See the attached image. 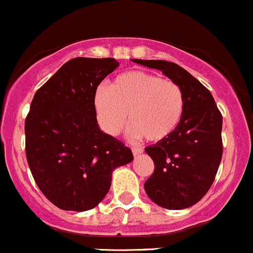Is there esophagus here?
I'll return each instance as SVG.
<instances>
[{
  "mask_svg": "<svg viewBox=\"0 0 253 253\" xmlns=\"http://www.w3.org/2000/svg\"><path fill=\"white\" fill-rule=\"evenodd\" d=\"M132 153H133L134 157H138L143 153V148H132Z\"/></svg>",
  "mask_w": 253,
  "mask_h": 253,
  "instance_id": "esophagus-1",
  "label": "esophagus"
}]
</instances>
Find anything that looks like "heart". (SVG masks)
Returning a JSON list of instances; mask_svg holds the SVG:
<instances>
[{"label":"heart","mask_w":253,"mask_h":253,"mask_svg":"<svg viewBox=\"0 0 253 253\" xmlns=\"http://www.w3.org/2000/svg\"><path fill=\"white\" fill-rule=\"evenodd\" d=\"M99 124L106 133L117 136L127 125L131 134L159 142L175 132L185 110V96L174 81L142 71L121 73L110 86L96 88L93 98Z\"/></svg>","instance_id":"obj_1"}]
</instances>
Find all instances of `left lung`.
<instances>
[{
  "mask_svg": "<svg viewBox=\"0 0 253 253\" xmlns=\"http://www.w3.org/2000/svg\"><path fill=\"white\" fill-rule=\"evenodd\" d=\"M132 61L155 68L181 86L185 110L172 134L145 147L154 162V172L145 181L150 200L167 209H185L208 192L223 155V116L211 91L174 62L163 60Z\"/></svg>",
  "mask_w": 253,
  "mask_h": 253,
  "instance_id": "obj_1",
  "label": "left lung"
}]
</instances>
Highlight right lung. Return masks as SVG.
Segmentation results:
<instances>
[{
    "instance_id": "1",
    "label": "right lung",
    "mask_w": 253,
    "mask_h": 253,
    "mask_svg": "<svg viewBox=\"0 0 253 253\" xmlns=\"http://www.w3.org/2000/svg\"><path fill=\"white\" fill-rule=\"evenodd\" d=\"M119 66L115 58L76 57L38 89L25 119V154L45 197L63 211L94 208L131 149L100 131L94 93Z\"/></svg>"
}]
</instances>
